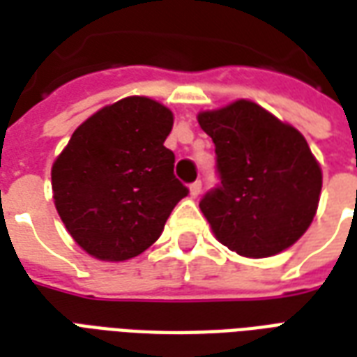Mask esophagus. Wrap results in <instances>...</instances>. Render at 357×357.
<instances>
[{"mask_svg":"<svg viewBox=\"0 0 357 357\" xmlns=\"http://www.w3.org/2000/svg\"><path fill=\"white\" fill-rule=\"evenodd\" d=\"M201 191H202V181H201V179H197L195 183H191V185H189V195H191L193 199H197V197L201 195Z\"/></svg>","mask_w":357,"mask_h":357,"instance_id":"obj_1","label":"esophagus"}]
</instances>
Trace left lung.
Returning <instances> with one entry per match:
<instances>
[{"instance_id":"8db88e82","label":"left lung","mask_w":357,"mask_h":357,"mask_svg":"<svg viewBox=\"0 0 357 357\" xmlns=\"http://www.w3.org/2000/svg\"><path fill=\"white\" fill-rule=\"evenodd\" d=\"M199 124L216 147L220 185L199 202L216 239L247 258L294 245L321 193V168L304 135L247 99L204 110Z\"/></svg>"}]
</instances>
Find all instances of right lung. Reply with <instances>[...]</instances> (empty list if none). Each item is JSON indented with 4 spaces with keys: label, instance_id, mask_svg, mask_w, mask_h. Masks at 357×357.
Wrapping results in <instances>:
<instances>
[{
    "label": "right lung",
    "instance_id": "add662e5",
    "mask_svg": "<svg viewBox=\"0 0 357 357\" xmlns=\"http://www.w3.org/2000/svg\"><path fill=\"white\" fill-rule=\"evenodd\" d=\"M174 114L149 97H126L76 128L51 168L63 224L88 255L122 262L155 243L187 189L164 147Z\"/></svg>",
    "mask_w": 357,
    "mask_h": 357
}]
</instances>
